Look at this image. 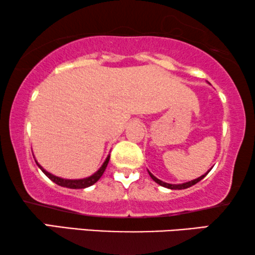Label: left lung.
I'll return each mask as SVG.
<instances>
[{
	"instance_id": "left-lung-1",
	"label": "left lung",
	"mask_w": 255,
	"mask_h": 255,
	"mask_svg": "<svg viewBox=\"0 0 255 255\" xmlns=\"http://www.w3.org/2000/svg\"><path fill=\"white\" fill-rule=\"evenodd\" d=\"M148 174H149V176H151L152 179L154 180L156 183L160 184V186L166 187V188H169V189H186V188H189V187H191V186H194V184H196L197 182H200V181H201L202 179H203V177H205V175H207L208 173L204 174V175L200 176V177H197V179H195V180H193V181H189V182L182 183V184H169V183L162 182V181H160L159 179H156V177H155L154 175H152V174L149 173V172H148Z\"/></svg>"
}]
</instances>
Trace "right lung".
Wrapping results in <instances>:
<instances>
[{
    "label": "right lung",
    "instance_id": "obj_1",
    "mask_svg": "<svg viewBox=\"0 0 255 255\" xmlns=\"http://www.w3.org/2000/svg\"><path fill=\"white\" fill-rule=\"evenodd\" d=\"M109 159L110 156H108L106 161H104V163L102 165V167L97 170V172L94 174V175L89 176V177H86V179H81V180H64V179H60V177H57L54 175H52V174H50L48 172H46V170L43 169V167H40L39 165V168L43 170V173L46 175L48 179L53 181L54 183L59 184V186L61 187H66V188H72V189H82V188H87L89 186H92V184H94L95 182H97V181L100 180V177L103 175L104 170H106L107 166H108V162H109Z\"/></svg>",
    "mask_w": 255,
    "mask_h": 255
}]
</instances>
